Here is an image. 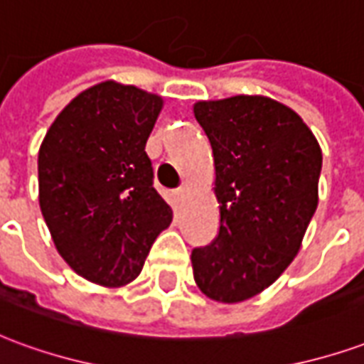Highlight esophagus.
Listing matches in <instances>:
<instances>
[{
    "instance_id": "obj_1",
    "label": "esophagus",
    "mask_w": 364,
    "mask_h": 364,
    "mask_svg": "<svg viewBox=\"0 0 364 364\" xmlns=\"http://www.w3.org/2000/svg\"><path fill=\"white\" fill-rule=\"evenodd\" d=\"M187 198V189L185 187H181V189H177L173 193V200H175V205H183V200Z\"/></svg>"
}]
</instances>
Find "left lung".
<instances>
[{
  "mask_svg": "<svg viewBox=\"0 0 364 364\" xmlns=\"http://www.w3.org/2000/svg\"><path fill=\"white\" fill-rule=\"evenodd\" d=\"M213 146L218 236L191 253L200 292L236 304L271 287L318 208L321 148L302 117L265 95L193 105Z\"/></svg>",
  "mask_w": 364,
  "mask_h": 364,
  "instance_id": "8db88e82",
  "label": "left lung"
}]
</instances>
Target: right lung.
<instances>
[{"label": "right lung", "instance_id": "1", "mask_svg": "<svg viewBox=\"0 0 364 364\" xmlns=\"http://www.w3.org/2000/svg\"><path fill=\"white\" fill-rule=\"evenodd\" d=\"M164 97L107 80L60 111L38 150V205L75 273L117 289L134 281L173 210L146 154Z\"/></svg>", "mask_w": 364, "mask_h": 364}]
</instances>
